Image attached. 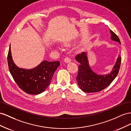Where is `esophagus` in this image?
Wrapping results in <instances>:
<instances>
[{"instance_id":"esophagus-1","label":"esophagus","mask_w":131,"mask_h":131,"mask_svg":"<svg viewBox=\"0 0 131 131\" xmlns=\"http://www.w3.org/2000/svg\"><path fill=\"white\" fill-rule=\"evenodd\" d=\"M71 59L68 58V57H66L64 59V62H65L66 63H69L70 62H71Z\"/></svg>"}]
</instances>
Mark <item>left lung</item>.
I'll return each instance as SVG.
<instances>
[{"mask_svg":"<svg viewBox=\"0 0 131 131\" xmlns=\"http://www.w3.org/2000/svg\"><path fill=\"white\" fill-rule=\"evenodd\" d=\"M110 32L111 39L121 44L118 36L111 29ZM75 59L80 63L76 81L81 90L86 93L100 92L109 85L117 76L121 62V57L119 55L110 73L98 74L93 71L89 66L87 52L77 54Z\"/></svg>","mask_w":131,"mask_h":131,"instance_id":"obj_1","label":"left lung"}]
</instances>
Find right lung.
<instances>
[{
  "label": "right lung",
  "instance_id": "add662e5",
  "mask_svg": "<svg viewBox=\"0 0 131 131\" xmlns=\"http://www.w3.org/2000/svg\"><path fill=\"white\" fill-rule=\"evenodd\" d=\"M10 72L14 81L22 91L29 94H39L50 84L54 73L60 65L59 61H43L32 69L17 67L13 60L10 46L7 55Z\"/></svg>",
  "mask_w": 131,
  "mask_h": 131
}]
</instances>
